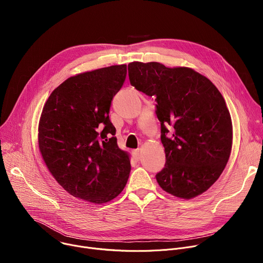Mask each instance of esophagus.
I'll return each mask as SVG.
<instances>
[{
    "label": "esophagus",
    "mask_w": 263,
    "mask_h": 263,
    "mask_svg": "<svg viewBox=\"0 0 263 263\" xmlns=\"http://www.w3.org/2000/svg\"><path fill=\"white\" fill-rule=\"evenodd\" d=\"M132 154H133V157H134L136 160H139V159H140V152H139V149H134V151L132 152Z\"/></svg>",
    "instance_id": "obj_1"
}]
</instances>
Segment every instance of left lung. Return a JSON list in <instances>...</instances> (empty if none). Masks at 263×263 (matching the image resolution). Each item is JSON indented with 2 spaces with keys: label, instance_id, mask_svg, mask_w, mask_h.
I'll return each instance as SVG.
<instances>
[{
  "label": "left lung",
  "instance_id": "8db88e82",
  "mask_svg": "<svg viewBox=\"0 0 263 263\" xmlns=\"http://www.w3.org/2000/svg\"><path fill=\"white\" fill-rule=\"evenodd\" d=\"M128 71L137 90L156 97L166 160L156 175L159 186L180 199L202 195L219 178L231 153L233 128L224 99L191 67L134 61ZM170 126L174 131L168 139Z\"/></svg>",
  "mask_w": 263,
  "mask_h": 263
}]
</instances>
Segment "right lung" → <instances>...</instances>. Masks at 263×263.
<instances>
[{
  "label": "right lung",
  "instance_id": "add662e5",
  "mask_svg": "<svg viewBox=\"0 0 263 263\" xmlns=\"http://www.w3.org/2000/svg\"><path fill=\"white\" fill-rule=\"evenodd\" d=\"M126 74L121 64L69 77L52 91L41 116L39 146L48 170L69 195L92 204L117 198L131 171L109 120Z\"/></svg>",
  "mask_w": 263,
  "mask_h": 263
}]
</instances>
